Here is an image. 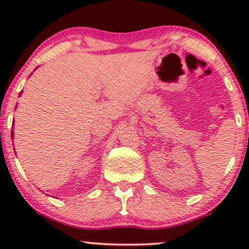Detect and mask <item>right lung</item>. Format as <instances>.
Returning a JSON list of instances; mask_svg holds the SVG:
<instances>
[{"mask_svg": "<svg viewBox=\"0 0 249 249\" xmlns=\"http://www.w3.org/2000/svg\"><path fill=\"white\" fill-rule=\"evenodd\" d=\"M11 134H13V133H11ZM11 137H13V136H11Z\"/></svg>", "mask_w": 249, "mask_h": 249, "instance_id": "obj_1", "label": "right lung"}]
</instances>
